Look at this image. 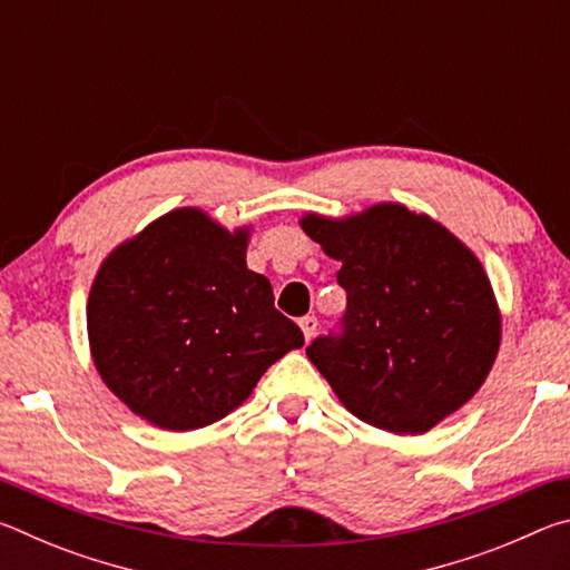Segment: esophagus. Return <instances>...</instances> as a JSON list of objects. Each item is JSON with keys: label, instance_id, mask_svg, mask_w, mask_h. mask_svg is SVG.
<instances>
[{"label": "esophagus", "instance_id": "1", "mask_svg": "<svg viewBox=\"0 0 570 570\" xmlns=\"http://www.w3.org/2000/svg\"><path fill=\"white\" fill-rule=\"evenodd\" d=\"M298 326H302L304 340L308 342V340H312V336L316 334V316H304V320L298 322Z\"/></svg>", "mask_w": 570, "mask_h": 570}]
</instances>
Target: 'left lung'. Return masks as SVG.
<instances>
[{
	"mask_svg": "<svg viewBox=\"0 0 570 570\" xmlns=\"http://www.w3.org/2000/svg\"><path fill=\"white\" fill-rule=\"evenodd\" d=\"M298 226L342 264L344 336H320L306 356L344 407L392 435H424L465 407L503 340L475 250L394 200L346 216L306 210Z\"/></svg>",
	"mask_w": 570,
	"mask_h": 570,
	"instance_id": "8db88e82",
	"label": "left lung"
}]
</instances>
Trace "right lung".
<instances>
[{
    "mask_svg": "<svg viewBox=\"0 0 570 570\" xmlns=\"http://www.w3.org/2000/svg\"><path fill=\"white\" fill-rule=\"evenodd\" d=\"M254 226L183 206L115 246L88 296L90 356L140 420L190 432L240 407L264 372L304 344L246 266Z\"/></svg>",
    "mask_w": 570,
    "mask_h": 570,
    "instance_id": "1",
    "label": "right lung"
}]
</instances>
